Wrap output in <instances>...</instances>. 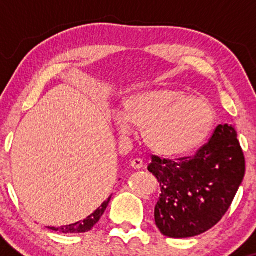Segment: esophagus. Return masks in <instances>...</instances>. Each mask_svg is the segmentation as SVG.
Here are the masks:
<instances>
[{
	"mask_svg": "<svg viewBox=\"0 0 256 256\" xmlns=\"http://www.w3.org/2000/svg\"><path fill=\"white\" fill-rule=\"evenodd\" d=\"M130 166L134 170H140V168H143L144 164H143V160H140V158H134V160L131 161Z\"/></svg>",
	"mask_w": 256,
	"mask_h": 256,
	"instance_id": "obj_1",
	"label": "esophagus"
}]
</instances>
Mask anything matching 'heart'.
Returning a JSON list of instances; mask_svg holds the SVG:
<instances>
[{
    "label": "heart",
    "mask_w": 256,
    "mask_h": 256,
    "mask_svg": "<svg viewBox=\"0 0 256 256\" xmlns=\"http://www.w3.org/2000/svg\"><path fill=\"white\" fill-rule=\"evenodd\" d=\"M216 110L210 101L173 88H158L131 95L114 125L126 137L142 130L146 146L155 154L178 158L195 152L213 130Z\"/></svg>",
    "instance_id": "heart-1"
}]
</instances>
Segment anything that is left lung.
I'll return each instance as SVG.
<instances>
[{
    "instance_id": "obj_1",
    "label": "left lung",
    "mask_w": 256,
    "mask_h": 256,
    "mask_svg": "<svg viewBox=\"0 0 256 256\" xmlns=\"http://www.w3.org/2000/svg\"><path fill=\"white\" fill-rule=\"evenodd\" d=\"M148 171L160 183L155 224L171 238H188L222 220L242 184L246 160L232 125H218L192 158L161 160L152 155Z\"/></svg>"
}]
</instances>
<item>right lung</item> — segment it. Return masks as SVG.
<instances>
[{"label":"right lung","mask_w":256,"mask_h":256,"mask_svg":"<svg viewBox=\"0 0 256 256\" xmlns=\"http://www.w3.org/2000/svg\"><path fill=\"white\" fill-rule=\"evenodd\" d=\"M110 198L112 196H110L107 201H104V204L100 206L98 210H95V212L91 213L90 216H86L85 219L79 220V222H74V224H71V225L61 226V228H52V230H54V231H60V232H62V234H83V232L90 231L94 226L98 224V220L101 219L102 214L104 213L106 208H107L108 204H110Z\"/></svg>","instance_id":"right-lung-1"}]
</instances>
